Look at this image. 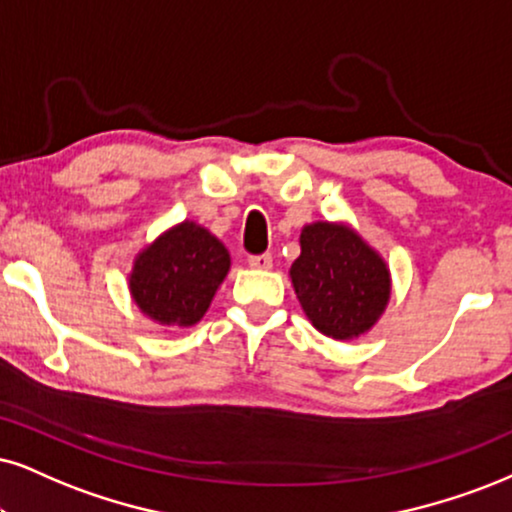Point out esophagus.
I'll return each mask as SVG.
<instances>
[{"mask_svg":"<svg viewBox=\"0 0 512 512\" xmlns=\"http://www.w3.org/2000/svg\"><path fill=\"white\" fill-rule=\"evenodd\" d=\"M246 263H249V266L256 268V270H268V268H273V256H270V254H251L249 258H246Z\"/></svg>","mask_w":512,"mask_h":512,"instance_id":"obj_1","label":"esophagus"}]
</instances>
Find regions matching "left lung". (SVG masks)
<instances>
[{"instance_id": "obj_1", "label": "left lung", "mask_w": 512, "mask_h": 512, "mask_svg": "<svg viewBox=\"0 0 512 512\" xmlns=\"http://www.w3.org/2000/svg\"><path fill=\"white\" fill-rule=\"evenodd\" d=\"M299 242L289 275L308 320L325 337H361L387 308V263L346 225H306Z\"/></svg>"}]
</instances>
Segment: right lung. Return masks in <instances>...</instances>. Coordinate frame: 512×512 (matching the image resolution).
Wrapping results in <instances>:
<instances>
[{
  "label": "right lung",
  "mask_w": 512,
  "mask_h": 512,
  "mask_svg": "<svg viewBox=\"0 0 512 512\" xmlns=\"http://www.w3.org/2000/svg\"><path fill=\"white\" fill-rule=\"evenodd\" d=\"M227 270L230 254L223 242L185 220L135 258L130 294L159 325L192 327L204 318Z\"/></svg>",
  "instance_id": "obj_1"
}]
</instances>
